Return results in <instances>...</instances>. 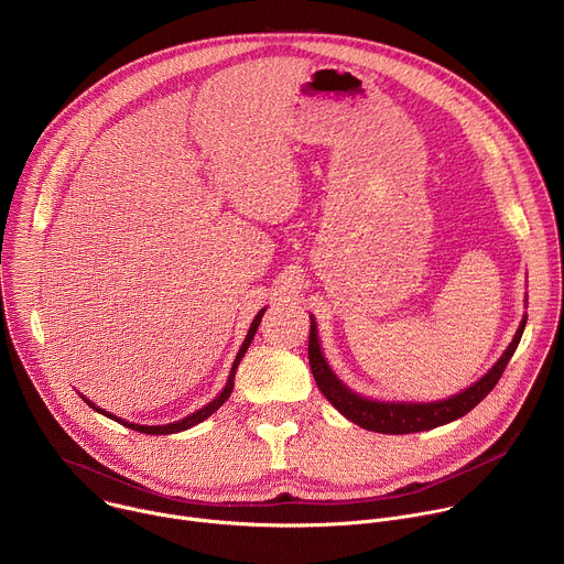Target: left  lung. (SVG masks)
Instances as JSON below:
<instances>
[{
    "label": "left lung",
    "mask_w": 564,
    "mask_h": 564,
    "mask_svg": "<svg viewBox=\"0 0 564 564\" xmlns=\"http://www.w3.org/2000/svg\"><path fill=\"white\" fill-rule=\"evenodd\" d=\"M527 326V316L520 321V328L505 350V355L498 359V364L466 390L440 399V401H424V404H409V401H375L366 399L357 392H352L346 383L337 379V375L330 370L328 361L324 359V352H321L318 337H316V324L310 316V339H307V359L310 368L314 375V381L318 390L324 392V397L330 401V404L350 422L366 431L375 433H386V435H406V433H420V431H431L437 426H444L448 422H455L464 417L468 411H473L481 399H485L496 383L500 381L509 359L513 357L522 333Z\"/></svg>",
    "instance_id": "1"
}]
</instances>
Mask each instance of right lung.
<instances>
[{
  "label": "right lung",
  "mask_w": 564,
  "mask_h": 564,
  "mask_svg": "<svg viewBox=\"0 0 564 564\" xmlns=\"http://www.w3.org/2000/svg\"><path fill=\"white\" fill-rule=\"evenodd\" d=\"M263 312H265V307L254 316V321H252V326H250V330H248V337H246V341H243V346H240V350H238V355H236V359H234V364H231V370H229V377H227V383H225V388L220 390V394L214 399V401H209L207 406H203L200 411H196V413H192V415H187V417H183V420H178V422H174V424H165V426H144V424H131V422H124V420H120V417H116V415H111V413H107V411H102V409H98V406H94V401H89L85 394H83V399L87 401V404L94 409V411H98L100 415H105V417H109V420H116L118 424H122V426H127V429H131V431H138V433H144V435H172V433H181V431H187V429H192V426H196V424H200L203 420H207L209 415H214L225 401L229 399V394H231V388H234V375H236V368H238V364H240V359H243V355L248 352V348H250V344H252V339H254V335H257V328H259V324H261V318H263Z\"/></svg>",
  "instance_id": "1"
}]
</instances>
